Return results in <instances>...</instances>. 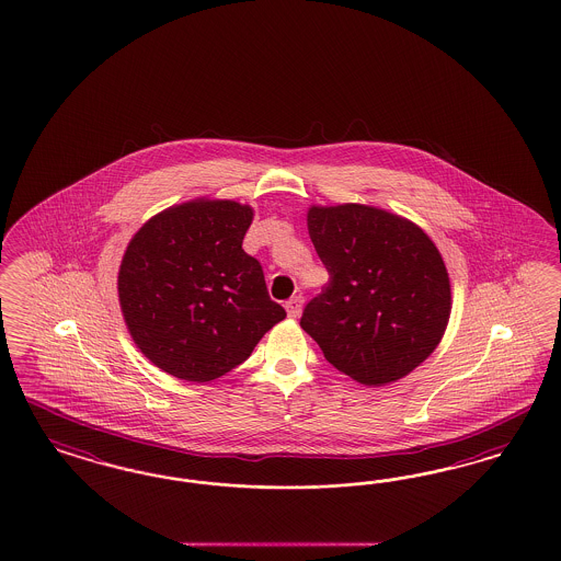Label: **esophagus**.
I'll list each match as a JSON object with an SVG mask.
<instances>
[{
	"instance_id": "esophagus-1",
	"label": "esophagus",
	"mask_w": 561,
	"mask_h": 561,
	"mask_svg": "<svg viewBox=\"0 0 561 561\" xmlns=\"http://www.w3.org/2000/svg\"><path fill=\"white\" fill-rule=\"evenodd\" d=\"M285 308H287V313H289V318H299L301 316V309H304V297L301 295H295V297H290L289 301L285 304Z\"/></svg>"
}]
</instances>
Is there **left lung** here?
I'll list each match as a JSON object with an SVG mask.
<instances>
[{
	"mask_svg": "<svg viewBox=\"0 0 561 561\" xmlns=\"http://www.w3.org/2000/svg\"><path fill=\"white\" fill-rule=\"evenodd\" d=\"M311 243L330 280L301 328L328 363L365 386L411 374L450 320V278L434 241L407 218L365 204L311 206Z\"/></svg>",
	"mask_w": 561,
	"mask_h": 561,
	"instance_id": "1",
	"label": "left lung"
}]
</instances>
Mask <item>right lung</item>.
I'll use <instances>...</instances> for the list:
<instances>
[{"mask_svg":"<svg viewBox=\"0 0 561 561\" xmlns=\"http://www.w3.org/2000/svg\"><path fill=\"white\" fill-rule=\"evenodd\" d=\"M253 210L231 199L167 208L131 237L119 276L127 330L150 362L187 381L236 369L285 320L241 243Z\"/></svg>","mask_w":561,"mask_h":561,"instance_id":"obj_1","label":"right lung"}]
</instances>
